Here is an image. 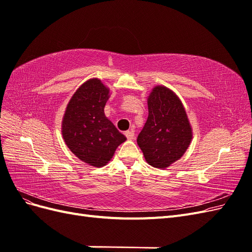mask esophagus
I'll return each instance as SVG.
<instances>
[{
    "mask_svg": "<svg viewBox=\"0 0 252 252\" xmlns=\"http://www.w3.org/2000/svg\"><path fill=\"white\" fill-rule=\"evenodd\" d=\"M125 135H126V138L128 140H133L134 139V131L133 130H128V131L125 132Z\"/></svg>",
    "mask_w": 252,
    "mask_h": 252,
    "instance_id": "obj_1",
    "label": "esophagus"
}]
</instances>
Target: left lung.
<instances>
[{
  "label": "left lung",
  "instance_id": "1",
  "mask_svg": "<svg viewBox=\"0 0 252 252\" xmlns=\"http://www.w3.org/2000/svg\"><path fill=\"white\" fill-rule=\"evenodd\" d=\"M191 139L180 98L164 86L154 88L148 96V119L136 140L147 163L166 168L185 154Z\"/></svg>",
  "mask_w": 252,
  "mask_h": 252
}]
</instances>
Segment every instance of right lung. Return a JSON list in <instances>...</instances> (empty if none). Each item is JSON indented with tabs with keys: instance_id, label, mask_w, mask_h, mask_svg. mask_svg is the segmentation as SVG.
Masks as SVG:
<instances>
[{
	"instance_id": "add662e5",
	"label": "right lung",
	"mask_w": 252,
	"mask_h": 252,
	"mask_svg": "<svg viewBox=\"0 0 252 252\" xmlns=\"http://www.w3.org/2000/svg\"><path fill=\"white\" fill-rule=\"evenodd\" d=\"M109 89L93 79L75 91L67 105L62 133L66 145L81 161L91 166L107 164L120 144L126 141L105 117Z\"/></svg>"
}]
</instances>
